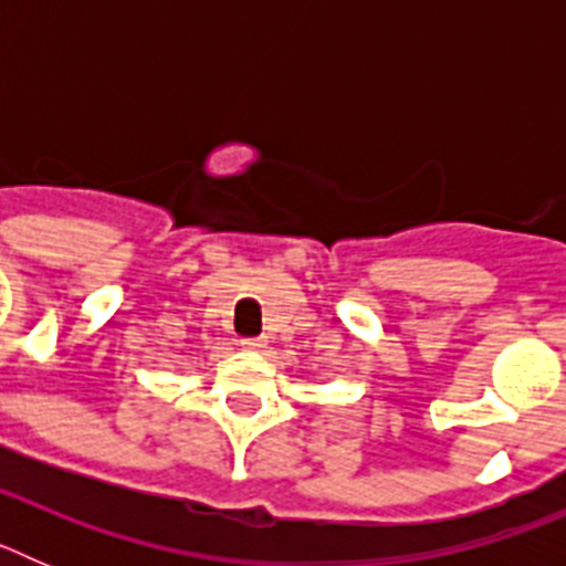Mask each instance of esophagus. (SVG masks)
<instances>
[{
    "label": "esophagus",
    "mask_w": 566,
    "mask_h": 566,
    "mask_svg": "<svg viewBox=\"0 0 566 566\" xmlns=\"http://www.w3.org/2000/svg\"><path fill=\"white\" fill-rule=\"evenodd\" d=\"M240 345H243L247 352H260V348H266V337H243Z\"/></svg>",
    "instance_id": "obj_1"
}]
</instances>
